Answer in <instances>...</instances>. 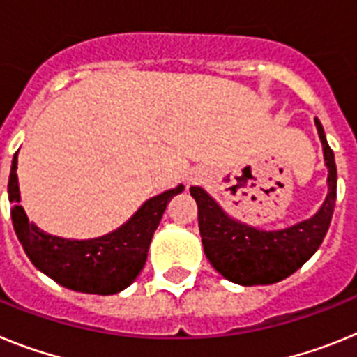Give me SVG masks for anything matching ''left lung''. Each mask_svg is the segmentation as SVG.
<instances>
[{"label": "left lung", "mask_w": 357, "mask_h": 357, "mask_svg": "<svg viewBox=\"0 0 357 357\" xmlns=\"http://www.w3.org/2000/svg\"><path fill=\"white\" fill-rule=\"evenodd\" d=\"M328 167V194L320 212L278 231H262L226 215L199 187H190L197 203V221L204 253L222 277L241 286H268L302 268L324 243L336 203V163L324 127L314 119Z\"/></svg>", "instance_id": "obj_1"}]
</instances>
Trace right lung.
I'll use <instances>...</instances> for the list:
<instances>
[{"mask_svg":"<svg viewBox=\"0 0 357 357\" xmlns=\"http://www.w3.org/2000/svg\"><path fill=\"white\" fill-rule=\"evenodd\" d=\"M17 153L12 160L8 199L14 203L12 222L20 243L37 269L68 289L88 294H114L132 284L147 260L154 230L167 204L183 185L144 203L119 230L89 241H68L39 230L20 206Z\"/></svg>","mask_w":357,"mask_h":357,"instance_id":"1","label":"right lung"}]
</instances>
